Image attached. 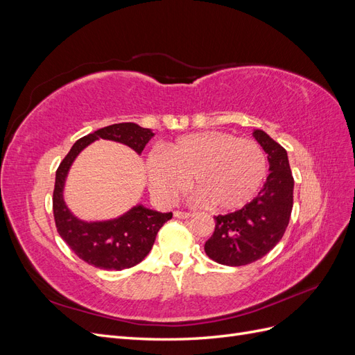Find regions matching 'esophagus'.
<instances>
[{
    "label": "esophagus",
    "mask_w": 355,
    "mask_h": 355,
    "mask_svg": "<svg viewBox=\"0 0 355 355\" xmlns=\"http://www.w3.org/2000/svg\"><path fill=\"white\" fill-rule=\"evenodd\" d=\"M173 214H175V218H178V219H188L191 216L189 211H184V210H176Z\"/></svg>",
    "instance_id": "obj_1"
}]
</instances>
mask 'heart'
Wrapping results in <instances>:
<instances>
[{
  "instance_id": "1",
  "label": "heart",
  "mask_w": 355,
  "mask_h": 355,
  "mask_svg": "<svg viewBox=\"0 0 355 355\" xmlns=\"http://www.w3.org/2000/svg\"><path fill=\"white\" fill-rule=\"evenodd\" d=\"M265 175L266 157L259 144L216 130L182 136L164 146V154L146 158L148 184L159 201L173 202L191 179L200 200L220 211L245 206Z\"/></svg>"
}]
</instances>
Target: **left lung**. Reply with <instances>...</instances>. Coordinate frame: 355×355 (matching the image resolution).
<instances>
[{"label": "left lung", "instance_id": "obj_1", "mask_svg": "<svg viewBox=\"0 0 355 355\" xmlns=\"http://www.w3.org/2000/svg\"><path fill=\"white\" fill-rule=\"evenodd\" d=\"M270 161V175L257 197L237 211L214 218V232L204 250L214 262L243 266L261 259L283 239L293 207V176L286 149L254 130Z\"/></svg>", "mask_w": 355, "mask_h": 355}]
</instances>
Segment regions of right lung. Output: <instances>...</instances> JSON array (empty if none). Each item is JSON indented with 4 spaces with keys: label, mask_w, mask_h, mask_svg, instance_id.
Listing matches in <instances>:
<instances>
[{
    "label": "right lung",
    "mask_w": 355,
    "mask_h": 355,
    "mask_svg": "<svg viewBox=\"0 0 355 355\" xmlns=\"http://www.w3.org/2000/svg\"><path fill=\"white\" fill-rule=\"evenodd\" d=\"M154 133L135 123H120L99 128L78 139L56 170L53 191V216L56 228L71 250L80 259L106 271H121L141 262L153 249L157 232L173 214L136 206L123 216L105 222H83L68 210L63 201V185L72 161L89 144L108 139L130 146L137 154Z\"/></svg>",
    "instance_id": "add662e5"
}]
</instances>
